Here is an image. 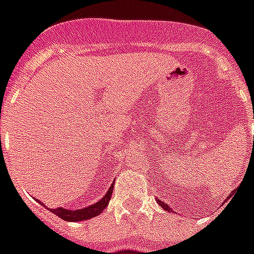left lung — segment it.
<instances>
[{"instance_id":"obj_1","label":"left lung","mask_w":254,"mask_h":254,"mask_svg":"<svg viewBox=\"0 0 254 254\" xmlns=\"http://www.w3.org/2000/svg\"><path fill=\"white\" fill-rule=\"evenodd\" d=\"M160 204V205H162V207H163V209H166V211H170V207H169V205H167V204H165V202H162L159 200V201H158Z\"/></svg>"}]
</instances>
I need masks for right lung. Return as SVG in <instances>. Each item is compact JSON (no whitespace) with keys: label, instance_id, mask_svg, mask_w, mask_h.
Masks as SVG:
<instances>
[{"label":"right lung","instance_id":"right-lung-1","mask_svg":"<svg viewBox=\"0 0 254 254\" xmlns=\"http://www.w3.org/2000/svg\"><path fill=\"white\" fill-rule=\"evenodd\" d=\"M113 189L114 188L110 187L109 190L105 194V197H102V200H99L98 202H95L92 205H89L87 208H83V209H77V211H67V209H64V208H56V209H52L53 213H56L57 216H60L64 220H67V222H80V220H87V219L95 218L98 216L100 212L105 211V208L107 207V204L110 201L111 193H113Z\"/></svg>","mask_w":254,"mask_h":254}]
</instances>
